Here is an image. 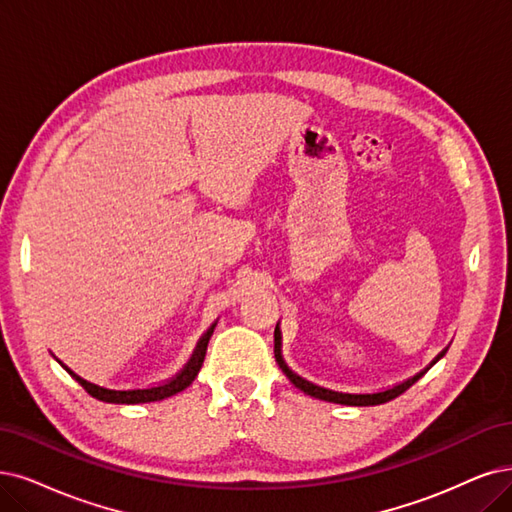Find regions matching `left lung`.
I'll list each match as a JSON object with an SVG mask.
<instances>
[{
  "mask_svg": "<svg viewBox=\"0 0 512 512\" xmlns=\"http://www.w3.org/2000/svg\"><path fill=\"white\" fill-rule=\"evenodd\" d=\"M278 325H276V331H274V356H276V363H278V367L285 371V375L289 377V380L299 388V390H304L306 394H310V396H314V399H323V401H329V403H339V405H354V407H367V405H382V403H388V401H392V399H396V396L399 394H403L409 386H413L415 384V380H418V377L422 375V373H418V375H413L411 380H407V382H403V384H399V386H394V388H388V390H382V392H373V394H350V392H337V390H331V388H323V386H318V384H314V382H310V380H306V377H301V375H297L295 371H291L289 367H287V363H285V358H282V354H280V342H278ZM447 350H443L439 356H437V361L439 358L445 354Z\"/></svg>",
  "mask_w": 512,
  "mask_h": 512,
  "instance_id": "8db88e82",
  "label": "left lung"
}]
</instances>
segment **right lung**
Masks as SVG:
<instances>
[{
    "mask_svg": "<svg viewBox=\"0 0 512 512\" xmlns=\"http://www.w3.org/2000/svg\"><path fill=\"white\" fill-rule=\"evenodd\" d=\"M213 329H215V325L200 337V342H198L192 358H189L187 365L173 377V380H168V382L158 384V386H151V388H130V390L105 388V386H99V384H92V382L84 380L82 375L71 371L67 365H63V363L61 365L71 373V377H75V380L82 384V388L90 396H94V399H99V401H105V403H126V405L162 401V399H168V396H173V394L185 390L189 384L196 380V375H198V371H200V367L204 363L206 346H208V339H211V335H213Z\"/></svg>",
    "mask_w": 512,
    "mask_h": 512,
    "instance_id": "add662e5",
    "label": "right lung"
}]
</instances>
